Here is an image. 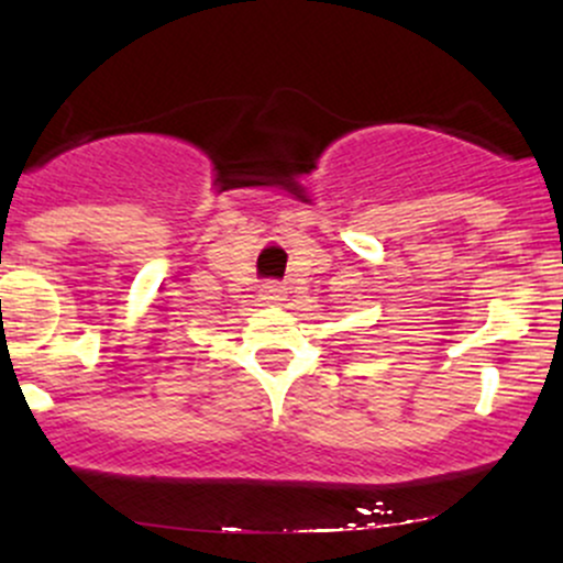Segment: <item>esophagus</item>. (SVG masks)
<instances>
[{
	"label": "esophagus",
	"instance_id": "esophagus-1",
	"mask_svg": "<svg viewBox=\"0 0 563 563\" xmlns=\"http://www.w3.org/2000/svg\"><path fill=\"white\" fill-rule=\"evenodd\" d=\"M262 299L267 303H277L283 301V288L277 283H264L262 286Z\"/></svg>",
	"mask_w": 563,
	"mask_h": 563
}]
</instances>
